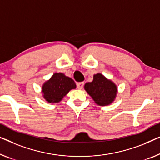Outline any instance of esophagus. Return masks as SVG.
Returning a JSON list of instances; mask_svg holds the SVG:
<instances>
[{
  "instance_id": "34e87169",
  "label": "esophagus",
  "mask_w": 160,
  "mask_h": 160,
  "mask_svg": "<svg viewBox=\"0 0 160 160\" xmlns=\"http://www.w3.org/2000/svg\"><path fill=\"white\" fill-rule=\"evenodd\" d=\"M83 86H84V82H78V83H77V88H78L79 90L82 89Z\"/></svg>"
}]
</instances>
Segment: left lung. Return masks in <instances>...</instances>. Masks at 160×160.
Masks as SVG:
<instances>
[{"label": "left lung", "instance_id": "obj_1", "mask_svg": "<svg viewBox=\"0 0 160 160\" xmlns=\"http://www.w3.org/2000/svg\"><path fill=\"white\" fill-rule=\"evenodd\" d=\"M84 89L95 103L101 106H108L113 103L118 93V87L116 83L101 73L95 74L93 80L92 82L85 83Z\"/></svg>", "mask_w": 160, "mask_h": 160}]
</instances>
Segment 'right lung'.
I'll use <instances>...</instances> for the list:
<instances>
[{"label": "right lung", "instance_id": "add662e5", "mask_svg": "<svg viewBox=\"0 0 160 160\" xmlns=\"http://www.w3.org/2000/svg\"><path fill=\"white\" fill-rule=\"evenodd\" d=\"M75 88L76 84L72 78L62 72H55L43 83L42 93L47 103H57L63 99L70 90Z\"/></svg>", "mask_w": 160, "mask_h": 160}]
</instances>
